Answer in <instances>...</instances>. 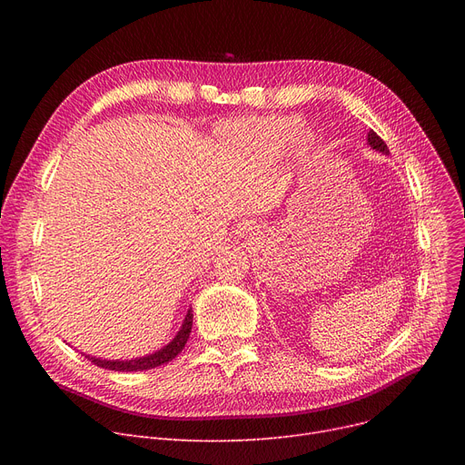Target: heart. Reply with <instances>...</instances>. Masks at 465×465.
<instances>
[{
	"label": "heart",
	"mask_w": 465,
	"mask_h": 465,
	"mask_svg": "<svg viewBox=\"0 0 465 465\" xmlns=\"http://www.w3.org/2000/svg\"><path fill=\"white\" fill-rule=\"evenodd\" d=\"M302 128V120L296 116H267L242 122L232 128L230 135L233 141L245 144L247 149L260 154H277L296 139L302 151L309 149V137L305 134L297 135Z\"/></svg>",
	"instance_id": "b5f03b06"
}]
</instances>
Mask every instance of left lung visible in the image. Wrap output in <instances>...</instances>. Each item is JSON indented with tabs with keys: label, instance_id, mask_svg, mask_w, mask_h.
Wrapping results in <instances>:
<instances>
[{
	"label": "left lung",
	"instance_id": "left-lung-1",
	"mask_svg": "<svg viewBox=\"0 0 465 465\" xmlns=\"http://www.w3.org/2000/svg\"><path fill=\"white\" fill-rule=\"evenodd\" d=\"M368 143H370L371 149H375V151H379V153H382V154H388L386 143H384L373 130H370V134H368Z\"/></svg>",
	"mask_w": 465,
	"mask_h": 465
}]
</instances>
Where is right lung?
<instances>
[{"label":"right lung","mask_w":465,"mask_h":465,"mask_svg":"<svg viewBox=\"0 0 465 465\" xmlns=\"http://www.w3.org/2000/svg\"><path fill=\"white\" fill-rule=\"evenodd\" d=\"M192 319H193V314L190 309L184 316V322H183L179 333L173 337V341H169L163 349H160L149 356H141L135 360H102L95 356H86V358L92 360L97 368L111 370V371H144V370L158 368V365H163V363L173 360L184 349L186 341L190 337V330H192Z\"/></svg>","instance_id":"1"}]
</instances>
